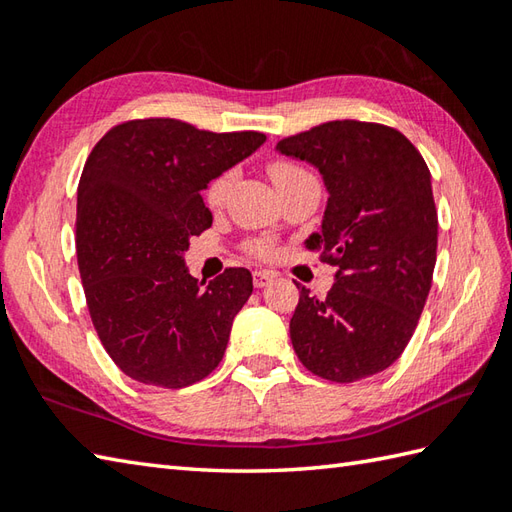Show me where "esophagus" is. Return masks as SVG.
I'll use <instances>...</instances> for the list:
<instances>
[{"label": "esophagus", "instance_id": "1", "mask_svg": "<svg viewBox=\"0 0 512 512\" xmlns=\"http://www.w3.org/2000/svg\"><path fill=\"white\" fill-rule=\"evenodd\" d=\"M275 277L277 275L273 273V270H255V273H253V284H255V288H266Z\"/></svg>", "mask_w": 512, "mask_h": 512}]
</instances>
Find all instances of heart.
<instances>
[{
    "label": "heart",
    "instance_id": "1",
    "mask_svg": "<svg viewBox=\"0 0 512 512\" xmlns=\"http://www.w3.org/2000/svg\"><path fill=\"white\" fill-rule=\"evenodd\" d=\"M268 173H270V178H273L277 189L284 187V184H290V182H297V180H303V178H312L310 173L303 169V167L295 165V162H290V160H281V158L270 162ZM231 182H233V173L231 171H224L217 178H213L209 182V187H206V193H204L206 195V202H209L211 206L222 204L224 198H226V193H228V187H231ZM250 250H253L255 255H268V246L264 242H255L253 246H250Z\"/></svg>",
    "mask_w": 512,
    "mask_h": 512
}]
</instances>
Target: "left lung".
<instances>
[{"instance_id": "8db88e82", "label": "left lung", "mask_w": 512, "mask_h": 512, "mask_svg": "<svg viewBox=\"0 0 512 512\" xmlns=\"http://www.w3.org/2000/svg\"><path fill=\"white\" fill-rule=\"evenodd\" d=\"M317 167L321 231L306 248L336 268L328 297L297 284L290 341L303 367L332 383L383 372L405 350L431 290L438 213L431 173L398 129L330 121L277 143Z\"/></svg>"}]
</instances>
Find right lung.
Segmentation results:
<instances>
[{
  "instance_id": "right-lung-1",
  "label": "right lung",
  "mask_w": 512,
  "mask_h": 512,
  "mask_svg": "<svg viewBox=\"0 0 512 512\" xmlns=\"http://www.w3.org/2000/svg\"><path fill=\"white\" fill-rule=\"evenodd\" d=\"M264 140L143 118L112 127L85 160L76 193L85 301L105 352L138 383L180 389L220 365L253 277L226 268L206 284L184 253L213 224L200 191Z\"/></svg>"
}]
</instances>
